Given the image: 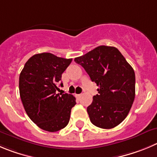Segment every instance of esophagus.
Here are the masks:
<instances>
[{
	"mask_svg": "<svg viewBox=\"0 0 157 157\" xmlns=\"http://www.w3.org/2000/svg\"><path fill=\"white\" fill-rule=\"evenodd\" d=\"M75 95L77 98H80V94H75Z\"/></svg>",
	"mask_w": 157,
	"mask_h": 157,
	"instance_id": "34e87169",
	"label": "esophagus"
}]
</instances>
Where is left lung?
I'll use <instances>...</instances> for the list:
<instances>
[{
    "label": "left lung",
    "instance_id": "8db88e82",
    "mask_svg": "<svg viewBox=\"0 0 157 157\" xmlns=\"http://www.w3.org/2000/svg\"><path fill=\"white\" fill-rule=\"evenodd\" d=\"M97 83L98 94L87 108L90 121L101 128H112L128 115L135 99L136 77L117 48L100 45L74 59Z\"/></svg>",
    "mask_w": 157,
    "mask_h": 157
}]
</instances>
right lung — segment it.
<instances>
[{
    "mask_svg": "<svg viewBox=\"0 0 157 157\" xmlns=\"http://www.w3.org/2000/svg\"><path fill=\"white\" fill-rule=\"evenodd\" d=\"M72 59L49 52L32 56L19 77V93L30 119L45 131L57 132L70 121L76 98L70 94H57L62 74ZM63 87V83H60Z\"/></svg>",
    "mask_w": 157,
    "mask_h": 157,
    "instance_id": "right-lung-1",
    "label": "right lung"
}]
</instances>
